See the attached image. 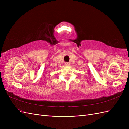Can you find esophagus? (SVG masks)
<instances>
[{
    "instance_id": "1",
    "label": "esophagus",
    "mask_w": 129,
    "mask_h": 129,
    "mask_svg": "<svg viewBox=\"0 0 129 129\" xmlns=\"http://www.w3.org/2000/svg\"><path fill=\"white\" fill-rule=\"evenodd\" d=\"M65 64H66V66H69L70 64V63H68V62H66V63H65Z\"/></svg>"
}]
</instances>
